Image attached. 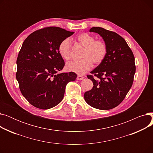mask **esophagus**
Here are the masks:
<instances>
[{
    "instance_id": "1",
    "label": "esophagus",
    "mask_w": 153,
    "mask_h": 153,
    "mask_svg": "<svg viewBox=\"0 0 153 153\" xmlns=\"http://www.w3.org/2000/svg\"><path fill=\"white\" fill-rule=\"evenodd\" d=\"M84 78V77L82 76H77V80H82Z\"/></svg>"
}]
</instances>
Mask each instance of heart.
Returning <instances> with one entry per match:
<instances>
[{
  "label": "heart",
  "instance_id": "b5f03b06",
  "mask_svg": "<svg viewBox=\"0 0 153 153\" xmlns=\"http://www.w3.org/2000/svg\"><path fill=\"white\" fill-rule=\"evenodd\" d=\"M84 49L81 53V61L71 62L66 64V69L77 74H84L93 67V64L98 66L105 59L108 53V45L102 39H95L94 36L87 33L79 34L75 38ZM58 53L65 61L71 58V43L70 39H63L58 46Z\"/></svg>",
  "mask_w": 153,
  "mask_h": 153
}]
</instances>
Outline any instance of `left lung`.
I'll return each instance as SVG.
<instances>
[{
  "instance_id": "1",
  "label": "left lung",
  "mask_w": 153,
  "mask_h": 153,
  "mask_svg": "<svg viewBox=\"0 0 153 153\" xmlns=\"http://www.w3.org/2000/svg\"><path fill=\"white\" fill-rule=\"evenodd\" d=\"M90 31L99 34L108 45L104 61L87 75L93 88L84 94L85 102L100 110L117 107L132 86L136 72L134 56L125 39L114 31L92 27Z\"/></svg>"
}]
</instances>
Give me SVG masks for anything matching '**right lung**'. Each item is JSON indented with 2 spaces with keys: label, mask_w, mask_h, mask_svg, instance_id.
Segmentation results:
<instances>
[{
  "label": "right lung",
  "mask_w": 153,
  "mask_h": 153,
  "mask_svg": "<svg viewBox=\"0 0 153 153\" xmlns=\"http://www.w3.org/2000/svg\"><path fill=\"white\" fill-rule=\"evenodd\" d=\"M74 33L48 27L35 31L23 42L17 59L16 78L31 105L43 110L55 107L62 100L67 84L76 80L73 72L55 74L64 66L58 46Z\"/></svg>",
  "instance_id": "right-lung-1"
}]
</instances>
